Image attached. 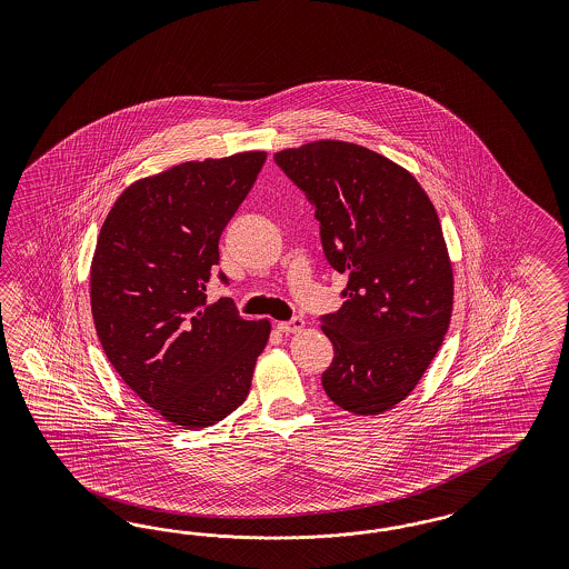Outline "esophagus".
Returning <instances> with one entry per match:
<instances>
[{
	"label": "esophagus",
	"instance_id": "34e87169",
	"mask_svg": "<svg viewBox=\"0 0 569 569\" xmlns=\"http://www.w3.org/2000/svg\"><path fill=\"white\" fill-rule=\"evenodd\" d=\"M305 328H307V321L300 319V317H293L292 321L277 323V329L283 331V333H296V331H302Z\"/></svg>",
	"mask_w": 569,
	"mask_h": 569
}]
</instances>
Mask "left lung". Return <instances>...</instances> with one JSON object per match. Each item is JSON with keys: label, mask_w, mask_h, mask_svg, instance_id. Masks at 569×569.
Listing matches in <instances>:
<instances>
[{"label": "left lung", "mask_w": 569, "mask_h": 569, "mask_svg": "<svg viewBox=\"0 0 569 569\" xmlns=\"http://www.w3.org/2000/svg\"><path fill=\"white\" fill-rule=\"evenodd\" d=\"M309 196L329 264L348 277L321 329L333 361L328 397L355 415L395 409L445 342L455 277L430 196L411 172L359 143L319 139L277 152Z\"/></svg>", "instance_id": "obj_1"}]
</instances>
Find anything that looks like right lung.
<instances>
[{"mask_svg":"<svg viewBox=\"0 0 569 569\" xmlns=\"http://www.w3.org/2000/svg\"><path fill=\"white\" fill-rule=\"evenodd\" d=\"M264 160L254 150L143 177L98 236L89 296L103 352L148 407L186 430L240 407L269 342V319H241L231 298L207 300L219 238Z\"/></svg>","mask_w":569,"mask_h":569,"instance_id":"add662e5","label":"right lung"}]
</instances>
